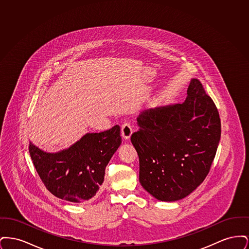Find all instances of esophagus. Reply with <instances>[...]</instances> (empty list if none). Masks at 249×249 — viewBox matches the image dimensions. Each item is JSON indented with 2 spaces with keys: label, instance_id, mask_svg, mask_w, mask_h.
Here are the masks:
<instances>
[{
  "label": "esophagus",
  "instance_id": "34e87169",
  "mask_svg": "<svg viewBox=\"0 0 249 249\" xmlns=\"http://www.w3.org/2000/svg\"><path fill=\"white\" fill-rule=\"evenodd\" d=\"M121 133L125 139H129L132 133V128L130 122H125L121 126Z\"/></svg>",
  "mask_w": 249,
  "mask_h": 249
}]
</instances>
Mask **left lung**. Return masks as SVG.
<instances>
[{"label":"left lung","mask_w":249,"mask_h":249,"mask_svg":"<svg viewBox=\"0 0 249 249\" xmlns=\"http://www.w3.org/2000/svg\"><path fill=\"white\" fill-rule=\"evenodd\" d=\"M183 104L144 110L130 141L139 157V181L156 199L174 201L200 186L221 135L217 108L193 78Z\"/></svg>","instance_id":"8db88e82"}]
</instances>
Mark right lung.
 <instances>
[{"label": "right lung", "mask_w": 249, "mask_h": 249, "mask_svg": "<svg viewBox=\"0 0 249 249\" xmlns=\"http://www.w3.org/2000/svg\"><path fill=\"white\" fill-rule=\"evenodd\" d=\"M120 143V127L116 125L99 133H87L57 153L45 152L30 142L29 152L42 182L54 196L83 202L98 193L107 164Z\"/></svg>", "instance_id": "add662e5"}]
</instances>
